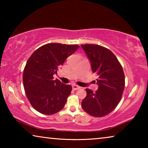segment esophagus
Here are the masks:
<instances>
[{
  "instance_id": "esophagus-1",
  "label": "esophagus",
  "mask_w": 148,
  "mask_h": 148,
  "mask_svg": "<svg viewBox=\"0 0 148 148\" xmlns=\"http://www.w3.org/2000/svg\"><path fill=\"white\" fill-rule=\"evenodd\" d=\"M72 89H73L74 90H77L78 89H79V87H80L78 86H77V85H76V84H73L72 86Z\"/></svg>"
}]
</instances>
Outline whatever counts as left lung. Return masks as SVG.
Masks as SVG:
<instances>
[{
	"instance_id": "obj_1",
	"label": "left lung",
	"mask_w": 148,
	"mask_h": 148,
	"mask_svg": "<svg viewBox=\"0 0 148 148\" xmlns=\"http://www.w3.org/2000/svg\"><path fill=\"white\" fill-rule=\"evenodd\" d=\"M93 73L98 75L95 92L86 89L87 96L82 102L85 112L94 117H103L116 108L125 88V75L115 55L106 47L95 44H83Z\"/></svg>"
}]
</instances>
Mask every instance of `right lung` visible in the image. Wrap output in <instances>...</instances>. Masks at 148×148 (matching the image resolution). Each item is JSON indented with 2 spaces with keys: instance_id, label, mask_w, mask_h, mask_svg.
I'll list each match as a JSON object with an SVG mask.
<instances>
[{
  "instance_id": "obj_1",
  "label": "right lung",
  "mask_w": 148,
  "mask_h": 148,
  "mask_svg": "<svg viewBox=\"0 0 148 148\" xmlns=\"http://www.w3.org/2000/svg\"><path fill=\"white\" fill-rule=\"evenodd\" d=\"M78 48V45L47 44L29 57L23 71V86L30 103L40 113L51 115L63 108L72 87L53 79V75Z\"/></svg>"
}]
</instances>
